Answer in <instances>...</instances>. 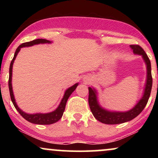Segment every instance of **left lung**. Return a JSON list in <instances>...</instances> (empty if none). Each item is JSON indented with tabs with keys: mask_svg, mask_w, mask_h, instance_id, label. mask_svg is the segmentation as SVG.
<instances>
[{
	"mask_svg": "<svg viewBox=\"0 0 158 158\" xmlns=\"http://www.w3.org/2000/svg\"><path fill=\"white\" fill-rule=\"evenodd\" d=\"M133 52L136 54H139L143 56L146 66H147V80H146V88L144 95L139 102L135 106V108L126 112H110L101 108L99 106L97 99V92L91 88H88L89 95H88V103L92 114L97 120L105 124H119L128 122L135 118L138 116L147 104L151 94L152 87V77L151 70V62L148 59L147 54L145 52L143 49L138 44L130 45Z\"/></svg>",
	"mask_w": 158,
	"mask_h": 158,
	"instance_id": "obj_1",
	"label": "left lung"
}]
</instances>
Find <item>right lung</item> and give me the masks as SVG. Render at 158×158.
I'll return each mask as SVG.
<instances>
[{"mask_svg":"<svg viewBox=\"0 0 158 158\" xmlns=\"http://www.w3.org/2000/svg\"><path fill=\"white\" fill-rule=\"evenodd\" d=\"M44 43H50V41L46 39H39L33 40V41H29V42H25L21 44L19 48L16 49V51L15 52V55H14L13 59H12V61L10 63V77H9V89H10V98L11 100H12V103H13L14 106L16 108V110L19 111V113L21 114V116L24 118L28 122L34 123V124H39V125H50L52 124V123H55L59 121V119L62 117L63 113H64L65 106H66L67 101H68L69 97L70 96L73 92L75 90L77 87L78 86V84H75L72 87L69 88L68 90L65 91L64 97L61 99L60 105L57 108V109L54 110V111L50 112L48 114H28L25 112H23L21 110L20 108L18 107L17 104H16L15 98H14L13 92H12V64H13L14 61H15L16 56L18 55L19 52L20 51L21 48L23 47H30L32 46L34 44H44Z\"/></svg>","mask_w":158,"mask_h":158,"instance_id":"add662e5","label":"right lung"}]
</instances>
